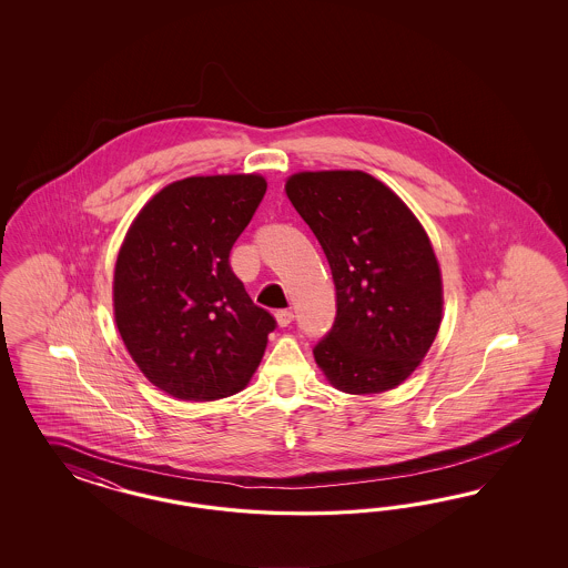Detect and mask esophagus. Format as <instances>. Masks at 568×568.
Instances as JSON below:
<instances>
[{"instance_id": "esophagus-1", "label": "esophagus", "mask_w": 568, "mask_h": 568, "mask_svg": "<svg viewBox=\"0 0 568 568\" xmlns=\"http://www.w3.org/2000/svg\"><path fill=\"white\" fill-rule=\"evenodd\" d=\"M275 318L278 327H287V325H292L293 312H290V310H278L275 314Z\"/></svg>"}]
</instances>
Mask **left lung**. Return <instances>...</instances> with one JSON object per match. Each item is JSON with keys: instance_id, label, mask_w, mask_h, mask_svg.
Listing matches in <instances>:
<instances>
[{"instance_id": "1", "label": "left lung", "mask_w": 568, "mask_h": 568, "mask_svg": "<svg viewBox=\"0 0 568 568\" xmlns=\"http://www.w3.org/2000/svg\"><path fill=\"white\" fill-rule=\"evenodd\" d=\"M285 193L328 260L337 316L314 361L354 396L413 375L444 318L442 268L425 226L396 191L362 171L295 172Z\"/></svg>"}]
</instances>
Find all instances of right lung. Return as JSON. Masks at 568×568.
I'll return each instance as SVG.
<instances>
[{
    "label": "right lung",
    "mask_w": 568,
    "mask_h": 568,
    "mask_svg": "<svg viewBox=\"0 0 568 568\" xmlns=\"http://www.w3.org/2000/svg\"><path fill=\"white\" fill-rule=\"evenodd\" d=\"M266 193L262 174L187 176L129 226L112 281L122 344L145 378L185 402L247 387L275 318L233 275L229 254Z\"/></svg>",
    "instance_id": "1"
}]
</instances>
